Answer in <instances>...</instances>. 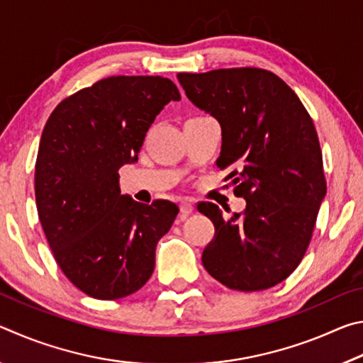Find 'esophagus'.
I'll use <instances>...</instances> for the list:
<instances>
[{
	"instance_id": "esophagus-1",
	"label": "esophagus",
	"mask_w": 363,
	"mask_h": 363,
	"mask_svg": "<svg viewBox=\"0 0 363 363\" xmlns=\"http://www.w3.org/2000/svg\"><path fill=\"white\" fill-rule=\"evenodd\" d=\"M179 210L182 213V216H189V214L194 211V203L190 200H184V201H181Z\"/></svg>"
}]
</instances>
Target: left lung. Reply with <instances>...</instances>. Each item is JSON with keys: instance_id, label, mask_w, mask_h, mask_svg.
<instances>
[{"instance_id": "1", "label": "left lung", "mask_w": 363, "mask_h": 363, "mask_svg": "<svg viewBox=\"0 0 363 363\" xmlns=\"http://www.w3.org/2000/svg\"><path fill=\"white\" fill-rule=\"evenodd\" d=\"M196 107L223 130L216 167L229 169L247 206L225 219L201 201L214 237L201 255L213 279L230 290L261 291L299 266L327 194L320 143L303 102L275 73L256 67L177 73Z\"/></svg>"}]
</instances>
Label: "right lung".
I'll use <instances>...</instances> for the list:
<instances>
[{
    "instance_id": "add662e5",
    "label": "right lung",
    "mask_w": 363,
    "mask_h": 363,
    "mask_svg": "<svg viewBox=\"0 0 363 363\" xmlns=\"http://www.w3.org/2000/svg\"><path fill=\"white\" fill-rule=\"evenodd\" d=\"M179 99L169 78L118 75L49 115L35 164L38 218L64 275L91 298L130 296L150 279L157 243L179 210L121 195L118 169L136 162L155 116Z\"/></svg>"
}]
</instances>
